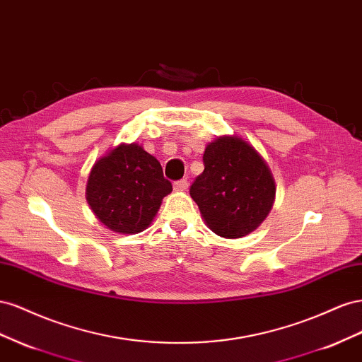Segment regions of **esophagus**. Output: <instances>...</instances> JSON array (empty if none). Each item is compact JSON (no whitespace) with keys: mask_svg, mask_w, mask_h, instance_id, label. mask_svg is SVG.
Returning <instances> with one entry per match:
<instances>
[{"mask_svg":"<svg viewBox=\"0 0 362 362\" xmlns=\"http://www.w3.org/2000/svg\"><path fill=\"white\" fill-rule=\"evenodd\" d=\"M188 180H185V179H182V180H177V182H174V189L175 191H187L188 189Z\"/></svg>","mask_w":362,"mask_h":362,"instance_id":"34e87169","label":"esophagus"}]
</instances>
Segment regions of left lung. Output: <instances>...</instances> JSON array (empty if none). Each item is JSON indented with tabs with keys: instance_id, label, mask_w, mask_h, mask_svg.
<instances>
[{
	"instance_id": "left-lung-1",
	"label": "left lung",
	"mask_w": 362,
	"mask_h": 362,
	"mask_svg": "<svg viewBox=\"0 0 362 362\" xmlns=\"http://www.w3.org/2000/svg\"><path fill=\"white\" fill-rule=\"evenodd\" d=\"M204 171L191 185L206 226L221 238L255 232L270 214L276 182L270 167L241 136H218L206 146Z\"/></svg>"
}]
</instances>
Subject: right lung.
Returning a JSON list of instances; mask_svg holds the SVG:
<instances>
[{
    "instance_id": "add662e5",
    "label": "right lung",
    "mask_w": 362,
    "mask_h": 362,
    "mask_svg": "<svg viewBox=\"0 0 362 362\" xmlns=\"http://www.w3.org/2000/svg\"><path fill=\"white\" fill-rule=\"evenodd\" d=\"M171 191L160 162L139 144L122 142L90 168L86 200L109 230L132 235L147 229Z\"/></svg>"
}]
</instances>
